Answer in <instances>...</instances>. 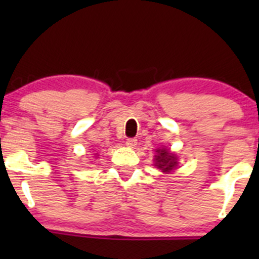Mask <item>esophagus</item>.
Returning <instances> with one entry per match:
<instances>
[{
  "label": "esophagus",
  "instance_id": "esophagus-1",
  "mask_svg": "<svg viewBox=\"0 0 259 259\" xmlns=\"http://www.w3.org/2000/svg\"><path fill=\"white\" fill-rule=\"evenodd\" d=\"M138 144V140L135 139V138H129V139L126 140V145L129 146V148H135V145Z\"/></svg>",
  "mask_w": 259,
  "mask_h": 259
}]
</instances>
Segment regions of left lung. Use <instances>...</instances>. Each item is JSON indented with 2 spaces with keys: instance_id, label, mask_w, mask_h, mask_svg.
Returning a JSON list of instances; mask_svg holds the SVG:
<instances>
[{
  "instance_id": "1",
  "label": "left lung",
  "mask_w": 259,
  "mask_h": 259,
  "mask_svg": "<svg viewBox=\"0 0 259 259\" xmlns=\"http://www.w3.org/2000/svg\"><path fill=\"white\" fill-rule=\"evenodd\" d=\"M156 155L154 158V165L160 169L163 173H170L178 166V156L170 153L168 149H156Z\"/></svg>"
}]
</instances>
